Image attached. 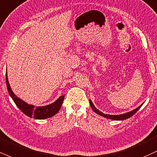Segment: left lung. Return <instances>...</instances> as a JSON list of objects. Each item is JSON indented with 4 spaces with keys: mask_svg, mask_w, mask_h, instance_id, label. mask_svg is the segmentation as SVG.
<instances>
[{
    "mask_svg": "<svg viewBox=\"0 0 157 157\" xmlns=\"http://www.w3.org/2000/svg\"><path fill=\"white\" fill-rule=\"evenodd\" d=\"M89 101H90L91 108H92V110H93V111L95 112L97 114H98V115H100V116H102V117H103L105 118H107V119H112V120H116V121H121V120H125L127 119H129V118H130L131 117H132V116L134 115V114L136 113V112L138 111L139 109H140L141 106L143 105V104H144V103L141 104V105L139 106V107L135 108V109L133 110V111L127 112V113H123V114H119V115H110V114L103 113L102 112L99 111L98 109H97V108H95V106L93 105V103H92V100H89Z\"/></svg>",
    "mask_w": 157,
    "mask_h": 157,
    "instance_id": "8db88e82",
    "label": "left lung"
}]
</instances>
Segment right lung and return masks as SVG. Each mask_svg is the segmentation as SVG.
<instances>
[{"label":"right lung","mask_w":157,"mask_h":157,"mask_svg":"<svg viewBox=\"0 0 157 157\" xmlns=\"http://www.w3.org/2000/svg\"><path fill=\"white\" fill-rule=\"evenodd\" d=\"M6 86L9 95L12 98L13 102H15L17 107L21 110L25 115L30 118H34L36 119H45L55 116L57 112L59 111L63 102L64 100L65 95L59 97L58 99L49 105L44 106H35L30 105L28 102H25L24 100L16 96V94L11 90L10 84H9V80H8L7 70L6 71Z\"/></svg>","instance_id":"right-lung-1"}]
</instances>
